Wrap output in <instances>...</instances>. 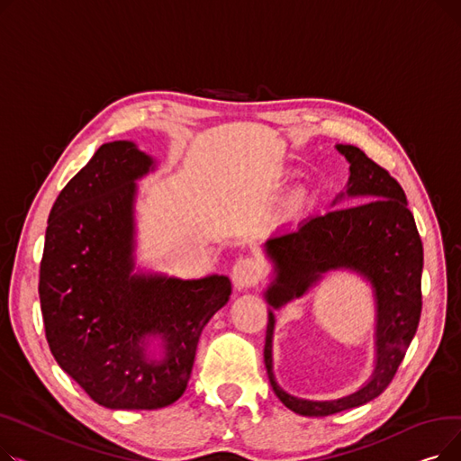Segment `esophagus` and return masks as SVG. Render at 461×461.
Masks as SVG:
<instances>
[{
    "label": "esophagus",
    "instance_id": "esophagus-1",
    "mask_svg": "<svg viewBox=\"0 0 461 461\" xmlns=\"http://www.w3.org/2000/svg\"><path fill=\"white\" fill-rule=\"evenodd\" d=\"M261 276V269L256 259L252 258H240L235 261L233 269H231V280L235 289L239 292H243V289H249L252 285L258 284Z\"/></svg>",
    "mask_w": 461,
    "mask_h": 461
}]
</instances>
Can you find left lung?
Returning a JSON list of instances; mask_svg holds the SVG:
<instances>
[{
  "instance_id": "1",
  "label": "left lung",
  "mask_w": 461,
  "mask_h": 461,
  "mask_svg": "<svg viewBox=\"0 0 461 461\" xmlns=\"http://www.w3.org/2000/svg\"><path fill=\"white\" fill-rule=\"evenodd\" d=\"M349 162V179L332 202L349 205L306 218L297 228H278L263 243L271 261V282L263 292L269 304L265 368L278 400L303 417H327L377 398L393 381L419 327L424 252L415 218L396 179L355 145L338 143ZM348 203L344 204L343 200ZM346 270L373 287L375 370L355 393L334 401H306L285 393L274 377V310L303 296L327 274Z\"/></svg>"
}]
</instances>
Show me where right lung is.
Segmentation results:
<instances>
[{"label": "right lung", "instance_id": "add662e5", "mask_svg": "<svg viewBox=\"0 0 461 461\" xmlns=\"http://www.w3.org/2000/svg\"><path fill=\"white\" fill-rule=\"evenodd\" d=\"M155 169L134 141L104 143L48 216L46 340L61 370L108 409L177 402L203 327L231 295L224 275L183 280L136 265V183Z\"/></svg>", "mask_w": 461, "mask_h": 461}]
</instances>
